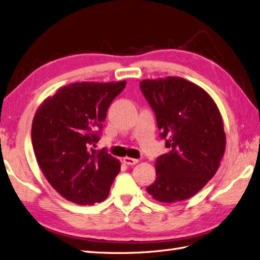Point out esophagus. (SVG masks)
<instances>
[{"mask_svg":"<svg viewBox=\"0 0 260 260\" xmlns=\"http://www.w3.org/2000/svg\"><path fill=\"white\" fill-rule=\"evenodd\" d=\"M123 162H124L125 165H128V166H135V165H137L138 162H139V160H138V159H134V158L125 157V158H123Z\"/></svg>","mask_w":260,"mask_h":260,"instance_id":"34e87169","label":"esophagus"}]
</instances>
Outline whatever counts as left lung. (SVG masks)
<instances>
[{
	"mask_svg": "<svg viewBox=\"0 0 260 260\" xmlns=\"http://www.w3.org/2000/svg\"><path fill=\"white\" fill-rule=\"evenodd\" d=\"M140 90L168 149L155 160V180L147 191L161 203L186 200L219 168L226 148L221 115L207 92L182 78L143 80Z\"/></svg>",
	"mask_w": 260,
	"mask_h": 260,
	"instance_id": "obj_1",
	"label": "left lung"
}]
</instances>
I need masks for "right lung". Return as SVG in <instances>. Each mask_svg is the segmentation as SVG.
Instances as JSON below:
<instances>
[{"label": "right lung", "mask_w": 260, "mask_h": 260, "mask_svg": "<svg viewBox=\"0 0 260 260\" xmlns=\"http://www.w3.org/2000/svg\"><path fill=\"white\" fill-rule=\"evenodd\" d=\"M126 82H78L44 100L34 115L32 146L50 184L78 205L105 200L120 171L106 148L95 151L108 109Z\"/></svg>", "instance_id": "obj_1"}]
</instances>
